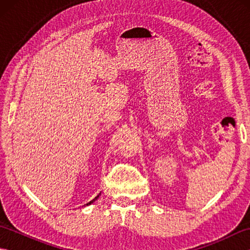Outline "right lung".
Returning <instances> with one entry per match:
<instances>
[{"instance_id": "1", "label": "right lung", "mask_w": 250, "mask_h": 250, "mask_svg": "<svg viewBox=\"0 0 250 250\" xmlns=\"http://www.w3.org/2000/svg\"><path fill=\"white\" fill-rule=\"evenodd\" d=\"M100 195H101V193H99V194H98V195H97V196H95V198H94V199H93V200H92V201H90V202H89V203H87V204H86V205H87V206H88V205H90V204H92V203H93V202H94V201H95V200H97V199H98V198H99V196H100Z\"/></svg>"}]
</instances>
